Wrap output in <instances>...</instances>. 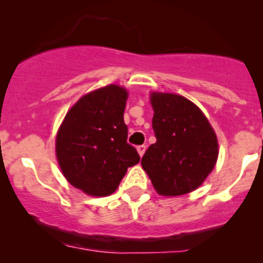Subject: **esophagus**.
Returning <instances> with one entry per match:
<instances>
[{"label": "esophagus", "mask_w": 263, "mask_h": 263, "mask_svg": "<svg viewBox=\"0 0 263 263\" xmlns=\"http://www.w3.org/2000/svg\"><path fill=\"white\" fill-rule=\"evenodd\" d=\"M137 152H138V155H140V157L143 156L144 152H146V146H138Z\"/></svg>", "instance_id": "esophagus-1"}]
</instances>
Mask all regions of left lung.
Listing matches in <instances>:
<instances>
[{
    "label": "left lung",
    "instance_id": "8db88e82",
    "mask_svg": "<svg viewBox=\"0 0 263 263\" xmlns=\"http://www.w3.org/2000/svg\"><path fill=\"white\" fill-rule=\"evenodd\" d=\"M149 101L157 142L142 157V168L159 195L188 194L215 167L218 137L203 111L184 96L151 91Z\"/></svg>",
    "mask_w": 263,
    "mask_h": 263
}]
</instances>
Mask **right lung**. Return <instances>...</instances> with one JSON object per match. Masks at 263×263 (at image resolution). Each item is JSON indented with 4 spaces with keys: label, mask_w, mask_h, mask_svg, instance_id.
Returning <instances> with one entry per match:
<instances>
[{
    "label": "right lung",
    "mask_w": 263,
    "mask_h": 263,
    "mask_svg": "<svg viewBox=\"0 0 263 263\" xmlns=\"http://www.w3.org/2000/svg\"><path fill=\"white\" fill-rule=\"evenodd\" d=\"M127 98V89L117 84L87 92L69 108L57 132L60 171L87 195H111L127 168L140 162L123 122Z\"/></svg>",
    "instance_id": "right-lung-1"
}]
</instances>
